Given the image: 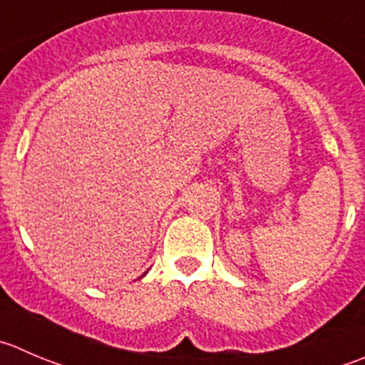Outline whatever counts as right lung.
<instances>
[{"mask_svg":"<svg viewBox=\"0 0 365 365\" xmlns=\"http://www.w3.org/2000/svg\"><path fill=\"white\" fill-rule=\"evenodd\" d=\"M143 277H144V274H143Z\"/></svg>","mask_w":365,"mask_h":365,"instance_id":"obj_1","label":"right lung"}]
</instances>
